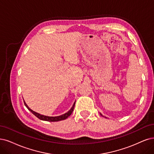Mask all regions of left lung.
Instances as JSON below:
<instances>
[{"label":"left lung","mask_w":154,"mask_h":154,"mask_svg":"<svg viewBox=\"0 0 154 154\" xmlns=\"http://www.w3.org/2000/svg\"><path fill=\"white\" fill-rule=\"evenodd\" d=\"M101 116H102V115H101Z\"/></svg>","instance_id":"left-lung-1"}]
</instances>
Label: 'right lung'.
I'll list each match as a JSON object with an SVG mask.
<instances>
[{"instance_id": "obj_1", "label": "right lung", "mask_w": 154, "mask_h": 154, "mask_svg": "<svg viewBox=\"0 0 154 154\" xmlns=\"http://www.w3.org/2000/svg\"><path fill=\"white\" fill-rule=\"evenodd\" d=\"M24 103L25 105L26 106L27 109L29 110L34 116H35L37 118H38L39 119H41V120L42 121H49V122H56V121H63V120H65L67 117H69L71 114L72 112L73 111V109H74V106H75V102L74 103V104L73 105L72 107L71 108V109L68 111V112H66L65 114H63L60 116H57V117H48V116H45L43 115H41L39 114V113L33 111L32 110H31L29 107L27 106V105L26 104L25 102L24 101Z\"/></svg>"}]
</instances>
